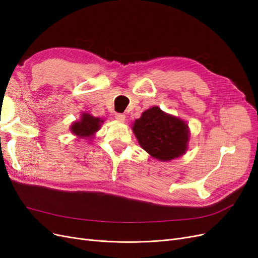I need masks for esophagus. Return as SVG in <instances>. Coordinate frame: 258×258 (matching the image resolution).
Here are the masks:
<instances>
[{
  "label": "esophagus",
  "instance_id": "34e87169",
  "mask_svg": "<svg viewBox=\"0 0 258 258\" xmlns=\"http://www.w3.org/2000/svg\"><path fill=\"white\" fill-rule=\"evenodd\" d=\"M115 118L118 120V121H124V119H126V115L121 114V113H117L115 115Z\"/></svg>",
  "mask_w": 258,
  "mask_h": 258
}]
</instances>
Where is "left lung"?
<instances>
[{
    "label": "left lung",
    "instance_id": "left-lung-1",
    "mask_svg": "<svg viewBox=\"0 0 258 258\" xmlns=\"http://www.w3.org/2000/svg\"><path fill=\"white\" fill-rule=\"evenodd\" d=\"M131 128L139 144L157 160H173L181 157L188 148V124L178 117L161 111L158 106L144 111Z\"/></svg>",
    "mask_w": 258,
    "mask_h": 258
}]
</instances>
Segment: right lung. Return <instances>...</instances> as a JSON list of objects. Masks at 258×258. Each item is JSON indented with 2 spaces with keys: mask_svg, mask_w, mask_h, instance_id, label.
Segmentation results:
<instances>
[{
  "mask_svg": "<svg viewBox=\"0 0 258 258\" xmlns=\"http://www.w3.org/2000/svg\"><path fill=\"white\" fill-rule=\"evenodd\" d=\"M103 121L102 118L92 116L89 113H83L81 115V119L71 124L70 131L79 139L90 140L95 137V134L101 128Z\"/></svg>",
  "mask_w": 258,
  "mask_h": 258,
  "instance_id": "add662e5",
  "label": "right lung"
}]
</instances>
